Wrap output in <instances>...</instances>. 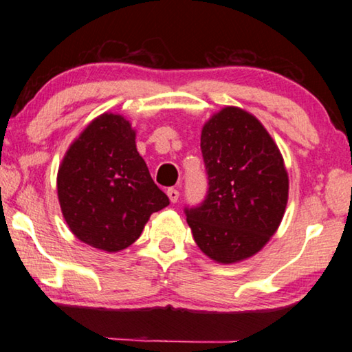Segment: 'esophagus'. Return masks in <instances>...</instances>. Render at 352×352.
Masks as SVG:
<instances>
[{"label": "esophagus", "instance_id": "obj_1", "mask_svg": "<svg viewBox=\"0 0 352 352\" xmlns=\"http://www.w3.org/2000/svg\"><path fill=\"white\" fill-rule=\"evenodd\" d=\"M168 197H169L172 204H177L178 197H180V192H178V189H175V188H169L168 189Z\"/></svg>", "mask_w": 352, "mask_h": 352}]
</instances>
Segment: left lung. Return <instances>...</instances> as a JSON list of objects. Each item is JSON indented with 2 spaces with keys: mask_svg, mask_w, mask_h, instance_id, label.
I'll return each mask as SVG.
<instances>
[{
  "mask_svg": "<svg viewBox=\"0 0 352 352\" xmlns=\"http://www.w3.org/2000/svg\"><path fill=\"white\" fill-rule=\"evenodd\" d=\"M200 147L210 189L200 206L186 208L194 241L219 264L252 258L276 233L287 206L283 155L259 119L233 105L205 122Z\"/></svg>",
  "mask_w": 352,
  "mask_h": 352,
  "instance_id": "1",
  "label": "left lung"
}]
</instances>
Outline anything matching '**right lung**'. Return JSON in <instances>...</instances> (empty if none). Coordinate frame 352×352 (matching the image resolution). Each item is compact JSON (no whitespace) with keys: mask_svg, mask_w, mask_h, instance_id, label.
<instances>
[{"mask_svg":"<svg viewBox=\"0 0 352 352\" xmlns=\"http://www.w3.org/2000/svg\"><path fill=\"white\" fill-rule=\"evenodd\" d=\"M135 140L126 118L102 113L71 142L58 166L65 222L77 239L107 253L132 245L152 214L169 205Z\"/></svg>","mask_w":352,"mask_h":352,"instance_id":"add662e5","label":"right lung"}]
</instances>
